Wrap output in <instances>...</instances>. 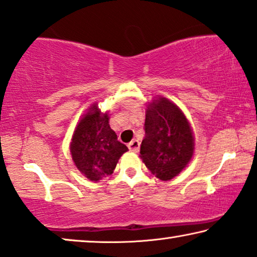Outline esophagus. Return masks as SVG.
<instances>
[{
	"label": "esophagus",
	"instance_id": "obj_1",
	"mask_svg": "<svg viewBox=\"0 0 257 257\" xmlns=\"http://www.w3.org/2000/svg\"><path fill=\"white\" fill-rule=\"evenodd\" d=\"M128 148H129V150L134 151V153H137L140 149V142L137 140H133L132 142L128 144Z\"/></svg>",
	"mask_w": 257,
	"mask_h": 257
}]
</instances>
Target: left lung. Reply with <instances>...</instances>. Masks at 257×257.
<instances>
[{
  "label": "left lung",
  "instance_id": "left-lung-1",
  "mask_svg": "<svg viewBox=\"0 0 257 257\" xmlns=\"http://www.w3.org/2000/svg\"><path fill=\"white\" fill-rule=\"evenodd\" d=\"M144 127L141 160L158 179L171 180L193 157L194 135L191 123L175 102L155 96L147 104Z\"/></svg>",
  "mask_w": 257,
  "mask_h": 257
}]
</instances>
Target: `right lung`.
Masks as SVG:
<instances>
[{
	"instance_id": "obj_1",
	"label": "right lung",
	"mask_w": 257,
	"mask_h": 257,
	"mask_svg": "<svg viewBox=\"0 0 257 257\" xmlns=\"http://www.w3.org/2000/svg\"><path fill=\"white\" fill-rule=\"evenodd\" d=\"M128 148L117 141L109 125V114L102 113L97 103L91 104L79 120L70 143L74 165L92 182L110 176Z\"/></svg>"
}]
</instances>
